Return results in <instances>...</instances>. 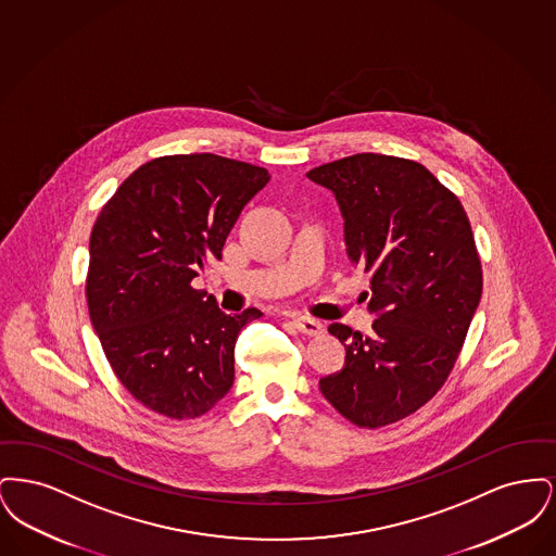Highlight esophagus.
<instances>
[{
  "label": "esophagus",
  "mask_w": 556,
  "mask_h": 556,
  "mask_svg": "<svg viewBox=\"0 0 556 556\" xmlns=\"http://www.w3.org/2000/svg\"><path fill=\"white\" fill-rule=\"evenodd\" d=\"M291 323H293V327L302 333V336H308V338H317L320 336L323 331H325V327L315 320V318L308 317H291Z\"/></svg>",
  "instance_id": "obj_1"
}]
</instances>
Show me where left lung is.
<instances>
[{"label":"left lung","mask_w":556,"mask_h":556,"mask_svg":"<svg viewBox=\"0 0 556 556\" xmlns=\"http://www.w3.org/2000/svg\"><path fill=\"white\" fill-rule=\"evenodd\" d=\"M308 179L336 193L377 315L369 338L329 325L345 367L318 381L320 394L350 424H396L442 390L476 315L483 275L467 212L415 160L354 154Z\"/></svg>","instance_id":"8db88e82"}]
</instances>
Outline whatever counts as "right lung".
I'll return each instance as SVG.
<instances>
[{
	"label": "right lung",
	"mask_w": 556,
	"mask_h": 556,
	"mask_svg": "<svg viewBox=\"0 0 556 556\" xmlns=\"http://www.w3.org/2000/svg\"><path fill=\"white\" fill-rule=\"evenodd\" d=\"M268 170L216 154L141 164L108 200L89 239L85 298L108 363L139 404L195 419L236 377L239 331L256 308L225 315L191 286L223 245Z\"/></svg>",
	"instance_id": "1"
}]
</instances>
